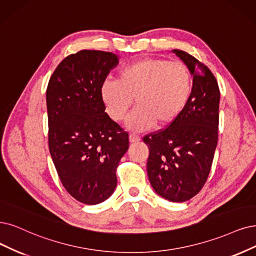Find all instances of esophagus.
<instances>
[{
    "mask_svg": "<svg viewBox=\"0 0 256 256\" xmlns=\"http://www.w3.org/2000/svg\"><path fill=\"white\" fill-rule=\"evenodd\" d=\"M140 140V137L136 134H130V144H135V142H138V141Z\"/></svg>",
    "mask_w": 256,
    "mask_h": 256,
    "instance_id": "esophagus-1",
    "label": "esophagus"
}]
</instances>
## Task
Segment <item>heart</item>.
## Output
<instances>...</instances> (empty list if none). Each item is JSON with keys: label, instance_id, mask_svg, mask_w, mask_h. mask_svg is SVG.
I'll list each match as a JSON object with an SVG mask.
<instances>
[{"label": "heart", "instance_id": "b5f03b06", "mask_svg": "<svg viewBox=\"0 0 256 256\" xmlns=\"http://www.w3.org/2000/svg\"><path fill=\"white\" fill-rule=\"evenodd\" d=\"M193 78L182 63L146 58L126 65L118 80L106 79L101 85V98L112 119L126 118L134 98L136 108L126 126L135 132L172 124L182 115L191 98Z\"/></svg>", "mask_w": 256, "mask_h": 256}]
</instances>
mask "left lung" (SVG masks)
<instances>
[{"label": "left lung", "mask_w": 256, "mask_h": 256, "mask_svg": "<svg viewBox=\"0 0 256 256\" xmlns=\"http://www.w3.org/2000/svg\"><path fill=\"white\" fill-rule=\"evenodd\" d=\"M172 52L193 76L191 98L175 122L144 141L154 191L170 202H184L202 190L209 176L218 137L220 92L206 65L186 52Z\"/></svg>", "instance_id": "left-lung-1"}]
</instances>
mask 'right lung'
<instances>
[{
	"label": "right lung",
	"instance_id": "obj_1",
	"mask_svg": "<svg viewBox=\"0 0 256 256\" xmlns=\"http://www.w3.org/2000/svg\"><path fill=\"white\" fill-rule=\"evenodd\" d=\"M118 63L112 52L80 50L58 65L46 90L54 164L66 191L85 204L114 193L117 166L128 148V133L106 112L100 92Z\"/></svg>",
	"mask_w": 256,
	"mask_h": 256
}]
</instances>
